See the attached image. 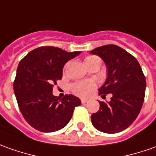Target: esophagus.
<instances>
[{
    "instance_id": "34e87169",
    "label": "esophagus",
    "mask_w": 156,
    "mask_h": 156,
    "mask_svg": "<svg viewBox=\"0 0 156 156\" xmlns=\"http://www.w3.org/2000/svg\"><path fill=\"white\" fill-rule=\"evenodd\" d=\"M81 102H82V104H85L88 102V100L87 99H81Z\"/></svg>"
}]
</instances>
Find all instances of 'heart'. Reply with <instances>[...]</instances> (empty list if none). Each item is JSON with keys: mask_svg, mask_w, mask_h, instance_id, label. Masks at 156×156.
I'll use <instances>...</instances> for the list:
<instances>
[{"mask_svg": "<svg viewBox=\"0 0 156 156\" xmlns=\"http://www.w3.org/2000/svg\"><path fill=\"white\" fill-rule=\"evenodd\" d=\"M101 61L100 58H98L97 56H87L84 59V65L86 66L87 68L94 65H97L101 66ZM93 88H94V83L92 82H80L74 83L72 86V90L73 93L78 96H86Z\"/></svg>", "mask_w": 156, "mask_h": 156, "instance_id": "obj_1", "label": "heart"}]
</instances>
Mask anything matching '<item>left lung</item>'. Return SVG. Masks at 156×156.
<instances>
[{"label":"left lung","mask_w":156,"mask_h":156,"mask_svg":"<svg viewBox=\"0 0 156 156\" xmlns=\"http://www.w3.org/2000/svg\"><path fill=\"white\" fill-rule=\"evenodd\" d=\"M90 53L101 58L107 66V78L99 95H112L109 101H99L100 108L91 115L92 125L105 133L120 132L140 113L146 89L144 75L136 58L117 45L96 48Z\"/></svg>","instance_id":"8db88e82"}]
</instances>
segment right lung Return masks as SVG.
<instances>
[{"label":"right lung","instance_id":"right-lung-1","mask_svg":"<svg viewBox=\"0 0 156 156\" xmlns=\"http://www.w3.org/2000/svg\"><path fill=\"white\" fill-rule=\"evenodd\" d=\"M55 47H40L27 54L17 68L13 90L20 112L31 126L42 132L64 128L81 101L73 95L60 99L53 85L62 78L65 64L80 55Z\"/></svg>","mask_w":156,"mask_h":156}]
</instances>
